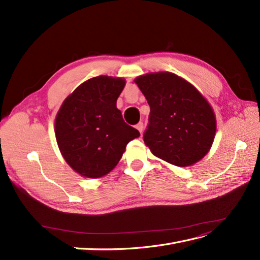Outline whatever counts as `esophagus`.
<instances>
[{"label": "esophagus", "mask_w": 260, "mask_h": 260, "mask_svg": "<svg viewBox=\"0 0 260 260\" xmlns=\"http://www.w3.org/2000/svg\"><path fill=\"white\" fill-rule=\"evenodd\" d=\"M136 128H137V129H139V132H140V133H142V132H143V129H144V125H143V123H142V121H141V123H139V124H137V125H136Z\"/></svg>", "instance_id": "obj_1"}]
</instances>
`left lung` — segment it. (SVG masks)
I'll use <instances>...</instances> for the list:
<instances>
[{"label": "left lung", "mask_w": 260, "mask_h": 260, "mask_svg": "<svg viewBox=\"0 0 260 260\" xmlns=\"http://www.w3.org/2000/svg\"><path fill=\"white\" fill-rule=\"evenodd\" d=\"M134 81L151 108L144 143L154 155L176 167H191L206 156L217 119L202 93L168 71L142 75Z\"/></svg>", "instance_id": "1"}]
</instances>
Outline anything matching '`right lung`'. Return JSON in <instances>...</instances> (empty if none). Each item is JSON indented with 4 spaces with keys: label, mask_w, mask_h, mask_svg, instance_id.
<instances>
[{
    "label": "right lung",
    "mask_w": 260,
    "mask_h": 260,
    "mask_svg": "<svg viewBox=\"0 0 260 260\" xmlns=\"http://www.w3.org/2000/svg\"><path fill=\"white\" fill-rule=\"evenodd\" d=\"M125 85L118 77H93L77 87L58 110L54 134L59 150L69 167L84 178L108 174L126 145L140 136L116 107Z\"/></svg>",
    "instance_id": "add662e5"
}]
</instances>
